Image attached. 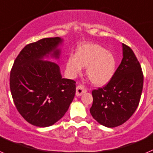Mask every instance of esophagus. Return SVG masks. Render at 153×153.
<instances>
[{
	"mask_svg": "<svg viewBox=\"0 0 153 153\" xmlns=\"http://www.w3.org/2000/svg\"><path fill=\"white\" fill-rule=\"evenodd\" d=\"M87 91V89L85 88V87L84 85H79L77 86L76 88V95L77 96H81L83 93Z\"/></svg>",
	"mask_w": 153,
	"mask_h": 153,
	"instance_id": "esophagus-1",
	"label": "esophagus"
}]
</instances>
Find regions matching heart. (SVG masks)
<instances>
[{
	"instance_id": "1",
	"label": "heart",
	"mask_w": 153,
	"mask_h": 153,
	"mask_svg": "<svg viewBox=\"0 0 153 153\" xmlns=\"http://www.w3.org/2000/svg\"><path fill=\"white\" fill-rule=\"evenodd\" d=\"M67 69L75 75L86 68L87 77L92 84L101 86L113 78L116 71V59L112 53L97 44H84L77 49L75 57L67 60Z\"/></svg>"
}]
</instances>
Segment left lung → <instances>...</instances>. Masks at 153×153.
Wrapping results in <instances>:
<instances>
[{"instance_id":"obj_1","label":"left lung","mask_w":153,"mask_h":153,"mask_svg":"<svg viewBox=\"0 0 153 153\" xmlns=\"http://www.w3.org/2000/svg\"><path fill=\"white\" fill-rule=\"evenodd\" d=\"M123 59L113 78L103 88L92 91L90 112L107 127L124 123L136 111L143 86V74L134 53L123 43Z\"/></svg>"}]
</instances>
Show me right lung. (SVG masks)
Segmentation results:
<instances>
[{"instance_id": "right-lung-1", "label": "right lung", "mask_w": 153, "mask_h": 153, "mask_svg": "<svg viewBox=\"0 0 153 153\" xmlns=\"http://www.w3.org/2000/svg\"><path fill=\"white\" fill-rule=\"evenodd\" d=\"M59 37L44 38L23 48L10 75V88L16 109L30 124L46 127L68 111L76 91L74 80L62 78L56 63L42 60L50 54L58 59Z\"/></svg>"}]
</instances>
